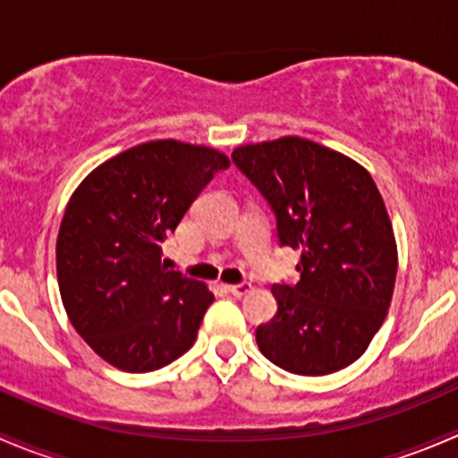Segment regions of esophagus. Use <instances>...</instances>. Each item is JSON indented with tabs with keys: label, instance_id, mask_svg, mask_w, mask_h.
Listing matches in <instances>:
<instances>
[{
	"label": "esophagus",
	"instance_id": "34e87169",
	"mask_svg": "<svg viewBox=\"0 0 458 458\" xmlns=\"http://www.w3.org/2000/svg\"><path fill=\"white\" fill-rule=\"evenodd\" d=\"M250 290H252V285H250V284H246V281H243V284L228 285V293L233 294V297H246V294L250 293Z\"/></svg>",
	"mask_w": 458,
	"mask_h": 458
}]
</instances>
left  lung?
<instances>
[{"mask_svg":"<svg viewBox=\"0 0 458 458\" xmlns=\"http://www.w3.org/2000/svg\"><path fill=\"white\" fill-rule=\"evenodd\" d=\"M233 161L270 203L281 246L301 252L299 284H275L276 315L257 327L267 361L321 377L357 361L381 327L396 242L363 165L301 137L248 143Z\"/></svg>","mask_w":458,"mask_h":458,"instance_id":"obj_1","label":"left lung"}]
</instances>
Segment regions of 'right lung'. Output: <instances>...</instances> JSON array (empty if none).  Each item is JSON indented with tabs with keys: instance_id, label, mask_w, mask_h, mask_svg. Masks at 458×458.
<instances>
[{
	"instance_id": "right-lung-1",
	"label": "right lung",
	"mask_w": 458,
	"mask_h": 458,
	"mask_svg": "<svg viewBox=\"0 0 458 458\" xmlns=\"http://www.w3.org/2000/svg\"><path fill=\"white\" fill-rule=\"evenodd\" d=\"M230 165L215 148L159 140L113 157L80 183L57 234V281L72 327L110 366L152 372L195 344L201 281L161 261V243Z\"/></svg>"
}]
</instances>
